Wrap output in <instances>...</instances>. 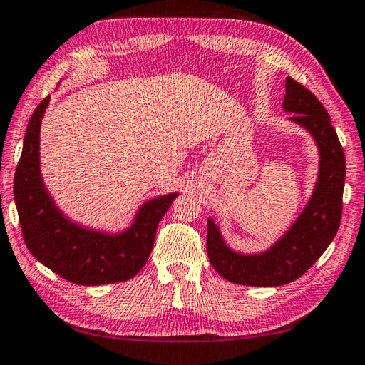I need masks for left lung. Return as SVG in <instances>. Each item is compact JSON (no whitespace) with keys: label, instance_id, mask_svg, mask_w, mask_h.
<instances>
[{"label":"left lung","instance_id":"8db88e82","mask_svg":"<svg viewBox=\"0 0 365 365\" xmlns=\"http://www.w3.org/2000/svg\"><path fill=\"white\" fill-rule=\"evenodd\" d=\"M282 110L314 138L318 172L307 203L281 237L262 252H239L227 244L214 217H207V257L224 279L235 284L276 287L296 281L314 264L338 232L343 211L346 160L329 115L317 97L286 79Z\"/></svg>","mask_w":365,"mask_h":365}]
</instances>
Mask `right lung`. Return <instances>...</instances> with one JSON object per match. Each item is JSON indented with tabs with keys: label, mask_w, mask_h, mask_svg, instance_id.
<instances>
[{
	"label": "right lung",
	"mask_w": 365,
	"mask_h": 365,
	"mask_svg": "<svg viewBox=\"0 0 365 365\" xmlns=\"http://www.w3.org/2000/svg\"><path fill=\"white\" fill-rule=\"evenodd\" d=\"M50 97L29 120L14 175V201L29 252L58 276L81 286L131 279L151 255L155 230L178 193L146 200L121 230L94 229L66 216L45 185L40 169V126Z\"/></svg>",
	"instance_id": "obj_1"
}]
</instances>
